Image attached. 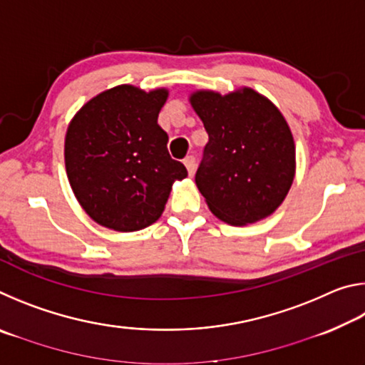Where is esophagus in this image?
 Wrapping results in <instances>:
<instances>
[{
	"label": "esophagus",
	"instance_id": "esophagus-1",
	"mask_svg": "<svg viewBox=\"0 0 365 365\" xmlns=\"http://www.w3.org/2000/svg\"><path fill=\"white\" fill-rule=\"evenodd\" d=\"M183 164L187 165L188 174L193 175L195 174V169H196V159H195V156H187V158H185L183 159Z\"/></svg>",
	"mask_w": 365,
	"mask_h": 365
}]
</instances>
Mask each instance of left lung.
<instances>
[{"label": "left lung", "mask_w": 365, "mask_h": 365, "mask_svg": "<svg viewBox=\"0 0 365 365\" xmlns=\"http://www.w3.org/2000/svg\"><path fill=\"white\" fill-rule=\"evenodd\" d=\"M209 135L195 182L212 214L232 225L267 217L294 177V141L280 110L245 88L191 96Z\"/></svg>", "instance_id": "obj_1"}]
</instances>
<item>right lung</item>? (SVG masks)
I'll return each instance as SVG.
<instances>
[{"instance_id": "add662e5", "label": "right lung", "mask_w": 365, "mask_h": 365, "mask_svg": "<svg viewBox=\"0 0 365 365\" xmlns=\"http://www.w3.org/2000/svg\"><path fill=\"white\" fill-rule=\"evenodd\" d=\"M168 91L120 85L88 101L66 135V170L91 219L117 232L141 230L164 211L172 182L188 175L158 125Z\"/></svg>"}]
</instances>
